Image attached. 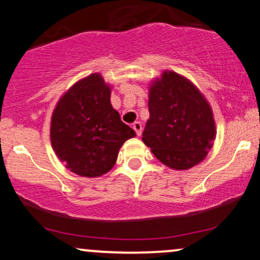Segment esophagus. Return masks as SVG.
I'll use <instances>...</instances> for the list:
<instances>
[{
	"instance_id": "1",
	"label": "esophagus",
	"mask_w": 260,
	"mask_h": 260,
	"mask_svg": "<svg viewBox=\"0 0 260 260\" xmlns=\"http://www.w3.org/2000/svg\"><path fill=\"white\" fill-rule=\"evenodd\" d=\"M132 127H133V129L136 131L137 136H140V134H142L143 127H142V124H140V122H134V123L132 124Z\"/></svg>"
}]
</instances>
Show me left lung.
Here are the masks:
<instances>
[{
  "mask_svg": "<svg viewBox=\"0 0 260 260\" xmlns=\"http://www.w3.org/2000/svg\"><path fill=\"white\" fill-rule=\"evenodd\" d=\"M149 118L142 140L161 162L187 170L207 156L215 138L210 106L189 80L164 72L150 86Z\"/></svg>",
  "mask_w": 260,
  "mask_h": 260,
  "instance_id": "left-lung-1",
  "label": "left lung"
}]
</instances>
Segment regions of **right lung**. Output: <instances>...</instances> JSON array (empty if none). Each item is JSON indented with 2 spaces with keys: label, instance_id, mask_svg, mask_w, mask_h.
Returning a JSON list of instances; mask_svg holds the SVG:
<instances>
[{
  "label": "right lung",
  "instance_id": "right-lung-1",
  "mask_svg": "<svg viewBox=\"0 0 260 260\" xmlns=\"http://www.w3.org/2000/svg\"><path fill=\"white\" fill-rule=\"evenodd\" d=\"M111 90L100 74L79 80L58 101L51 120V144L66 168L98 177L115 165L118 150L136 132L110 103Z\"/></svg>",
  "mask_w": 260,
  "mask_h": 260
}]
</instances>
